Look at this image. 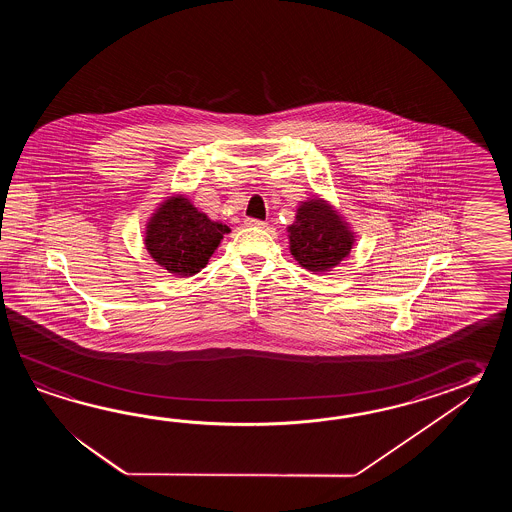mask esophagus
Segmentation results:
<instances>
[{"label": "esophagus", "instance_id": "1", "mask_svg": "<svg viewBox=\"0 0 512 512\" xmlns=\"http://www.w3.org/2000/svg\"><path fill=\"white\" fill-rule=\"evenodd\" d=\"M245 225H247V227H258V229H265V227H267L265 221L254 218H245Z\"/></svg>", "mask_w": 512, "mask_h": 512}]
</instances>
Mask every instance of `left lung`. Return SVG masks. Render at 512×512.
<instances>
[{
  "instance_id": "1",
  "label": "left lung",
  "mask_w": 512,
  "mask_h": 512,
  "mask_svg": "<svg viewBox=\"0 0 512 512\" xmlns=\"http://www.w3.org/2000/svg\"><path fill=\"white\" fill-rule=\"evenodd\" d=\"M289 232V251L307 271L327 272L348 258L355 234L322 197L302 201Z\"/></svg>"
}]
</instances>
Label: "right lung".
Segmentation results:
<instances>
[{"label":"right lung","instance_id":"right-lung-1","mask_svg":"<svg viewBox=\"0 0 512 512\" xmlns=\"http://www.w3.org/2000/svg\"><path fill=\"white\" fill-rule=\"evenodd\" d=\"M227 225L212 221L181 194L168 197L146 223L144 245L153 261L174 276H194L218 249Z\"/></svg>","mask_w":512,"mask_h":512}]
</instances>
